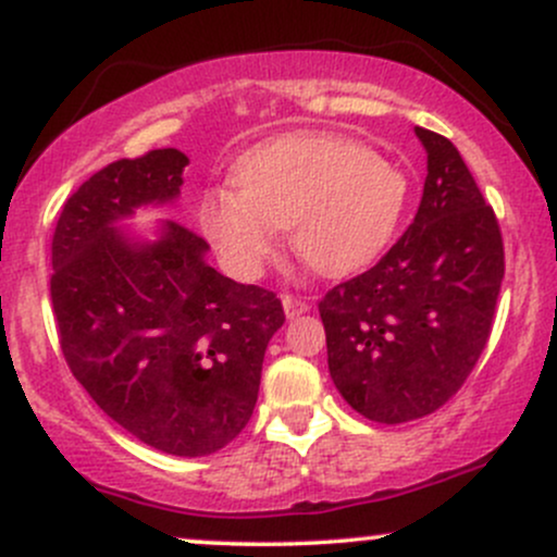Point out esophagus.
I'll use <instances>...</instances> for the list:
<instances>
[{
    "label": "esophagus",
    "instance_id": "1",
    "mask_svg": "<svg viewBox=\"0 0 557 557\" xmlns=\"http://www.w3.org/2000/svg\"><path fill=\"white\" fill-rule=\"evenodd\" d=\"M283 306H285V317H287V319H296V317L306 314V311L311 309V306L306 304L304 298L290 296V293H285V296H283Z\"/></svg>",
    "mask_w": 557,
    "mask_h": 557
}]
</instances>
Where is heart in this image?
<instances>
[{
  "label": "heart",
  "instance_id": "1",
  "mask_svg": "<svg viewBox=\"0 0 557 557\" xmlns=\"http://www.w3.org/2000/svg\"><path fill=\"white\" fill-rule=\"evenodd\" d=\"M235 196H207L198 222L225 264L257 277L293 230L300 261L348 277L380 257L406 207V181L382 157L335 133H285L233 168Z\"/></svg>",
  "mask_w": 557,
  "mask_h": 557
}]
</instances>
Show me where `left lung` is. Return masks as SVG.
Instances as JSON below:
<instances>
[{
  "instance_id": "8db88e82",
  "label": "left lung",
  "mask_w": 557,
  "mask_h": 557,
  "mask_svg": "<svg viewBox=\"0 0 557 557\" xmlns=\"http://www.w3.org/2000/svg\"><path fill=\"white\" fill-rule=\"evenodd\" d=\"M426 149L419 212L372 270L319 300L335 387L376 424L445 406L490 341L505 274L497 216L456 146L417 127Z\"/></svg>"
}]
</instances>
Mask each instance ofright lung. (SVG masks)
<instances>
[{
  "mask_svg": "<svg viewBox=\"0 0 557 557\" xmlns=\"http://www.w3.org/2000/svg\"><path fill=\"white\" fill-rule=\"evenodd\" d=\"M188 157L117 159L67 198L52 238V306L75 380L133 437L170 456L225 447L251 419L285 311L272 290L207 264L209 243L164 220L157 240L117 225L181 196Z\"/></svg>",
  "mask_w": 557,
  "mask_h": 557,
  "instance_id": "right-lung-1",
  "label": "right lung"
}]
</instances>
